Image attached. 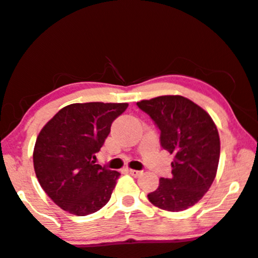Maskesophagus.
Segmentation results:
<instances>
[{
    "instance_id": "obj_1",
    "label": "esophagus",
    "mask_w": 258,
    "mask_h": 258,
    "mask_svg": "<svg viewBox=\"0 0 258 258\" xmlns=\"http://www.w3.org/2000/svg\"><path fill=\"white\" fill-rule=\"evenodd\" d=\"M127 172H128V173L131 174V176H133V177H137V176H139V174L142 173V171L132 170V168H128V170H127Z\"/></svg>"
}]
</instances>
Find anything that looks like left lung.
Instances as JSON below:
<instances>
[{
	"label": "left lung",
	"instance_id": "obj_1",
	"mask_svg": "<svg viewBox=\"0 0 258 258\" xmlns=\"http://www.w3.org/2000/svg\"><path fill=\"white\" fill-rule=\"evenodd\" d=\"M137 105L160 130L161 147L174 156L172 176L161 177L148 199L166 211L189 209L205 195L217 172L221 144L214 120L182 96L156 97Z\"/></svg>",
	"mask_w": 258,
	"mask_h": 258
}]
</instances>
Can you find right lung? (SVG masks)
<instances>
[{
	"mask_svg": "<svg viewBox=\"0 0 258 258\" xmlns=\"http://www.w3.org/2000/svg\"><path fill=\"white\" fill-rule=\"evenodd\" d=\"M127 103H75L64 106L38 133L34 168L46 194L75 216L97 212L110 200L120 173L94 164L112 121Z\"/></svg>",
	"mask_w": 258,
	"mask_h": 258,
	"instance_id": "obj_1",
	"label": "right lung"
}]
</instances>
